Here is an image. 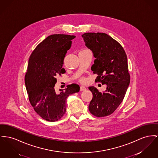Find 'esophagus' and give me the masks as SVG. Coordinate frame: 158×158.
<instances>
[{"instance_id": "esophagus-1", "label": "esophagus", "mask_w": 158, "mask_h": 158, "mask_svg": "<svg viewBox=\"0 0 158 158\" xmlns=\"http://www.w3.org/2000/svg\"><path fill=\"white\" fill-rule=\"evenodd\" d=\"M86 89V87H85L84 86H81V88H80V90H81V91H85Z\"/></svg>"}]
</instances>
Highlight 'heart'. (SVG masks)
<instances>
[{
	"instance_id": "1",
	"label": "heart",
	"mask_w": 158,
	"mask_h": 158,
	"mask_svg": "<svg viewBox=\"0 0 158 158\" xmlns=\"http://www.w3.org/2000/svg\"><path fill=\"white\" fill-rule=\"evenodd\" d=\"M80 82H85V79H81L80 80Z\"/></svg>"
}]
</instances>
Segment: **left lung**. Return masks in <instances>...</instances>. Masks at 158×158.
Masks as SVG:
<instances>
[{
	"label": "left lung",
	"mask_w": 158,
	"mask_h": 158,
	"mask_svg": "<svg viewBox=\"0 0 158 158\" xmlns=\"http://www.w3.org/2000/svg\"><path fill=\"white\" fill-rule=\"evenodd\" d=\"M82 36L95 58L91 67L93 73L98 75L95 82L107 85L102 93L89 87L93 93L89 110L96 117L107 116L121 104L129 86L127 56L121 44L106 33H85Z\"/></svg>",
	"instance_id": "left-lung-1"
}]
</instances>
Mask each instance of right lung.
<instances>
[{"label": "right lung", "mask_w": 158, "mask_h": 158, "mask_svg": "<svg viewBox=\"0 0 158 158\" xmlns=\"http://www.w3.org/2000/svg\"><path fill=\"white\" fill-rule=\"evenodd\" d=\"M75 36L52 35L40 42L29 58L25 84L28 100L35 111L44 120H60L66 111V100L70 95L78 93L77 84L67 85L56 92V77L65 73L63 68L67 51Z\"/></svg>", "instance_id": "obj_1"}]
</instances>
